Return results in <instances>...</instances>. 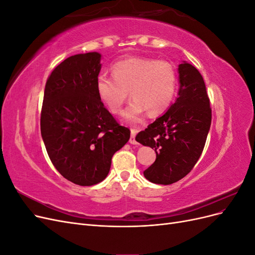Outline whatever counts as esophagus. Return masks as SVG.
<instances>
[{"label": "esophagus", "mask_w": 255, "mask_h": 255, "mask_svg": "<svg viewBox=\"0 0 255 255\" xmlns=\"http://www.w3.org/2000/svg\"><path fill=\"white\" fill-rule=\"evenodd\" d=\"M136 134H137V129L130 128V138H129V140H128L129 143H132V144H136V143H137V141H136V139H135Z\"/></svg>", "instance_id": "obj_1"}]
</instances>
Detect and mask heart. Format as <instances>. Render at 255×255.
<instances>
[{
	"label": "heart",
	"mask_w": 255,
	"mask_h": 255,
	"mask_svg": "<svg viewBox=\"0 0 255 255\" xmlns=\"http://www.w3.org/2000/svg\"><path fill=\"white\" fill-rule=\"evenodd\" d=\"M113 79L99 75L96 91L99 99L114 115H120L128 99H133L126 118L136 122L148 113L157 116L171 105L176 90V71L165 60L140 56L121 59L112 66Z\"/></svg>",
	"instance_id": "b5f03b06"
}]
</instances>
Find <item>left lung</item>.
<instances>
[{"mask_svg":"<svg viewBox=\"0 0 255 255\" xmlns=\"http://www.w3.org/2000/svg\"><path fill=\"white\" fill-rule=\"evenodd\" d=\"M179 83L175 102L136 136L138 142L155 149V161L143 171L145 179L155 184L175 183L191 171L211 128L212 109L202 75L183 61Z\"/></svg>","mask_w":255,"mask_h":255,"instance_id":"left-lung-1","label":"left lung"}]
</instances>
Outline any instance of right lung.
<instances>
[{"label":"right lung","instance_id":"add662e5","mask_svg":"<svg viewBox=\"0 0 255 255\" xmlns=\"http://www.w3.org/2000/svg\"><path fill=\"white\" fill-rule=\"evenodd\" d=\"M101 54L68 57L45 84L41 136L52 164L65 179L81 186L102 182L112 157L129 139L96 91Z\"/></svg>","mask_w":255,"mask_h":255}]
</instances>
